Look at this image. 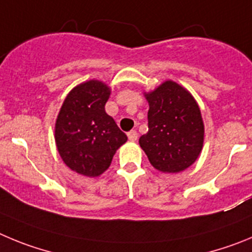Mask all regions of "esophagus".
Wrapping results in <instances>:
<instances>
[{
  "label": "esophagus",
  "mask_w": 252,
  "mask_h": 252,
  "mask_svg": "<svg viewBox=\"0 0 252 252\" xmlns=\"http://www.w3.org/2000/svg\"><path fill=\"white\" fill-rule=\"evenodd\" d=\"M128 138L129 140H131V142H135V140L138 139V133L135 130H130L128 133Z\"/></svg>",
  "instance_id": "34e87169"
}]
</instances>
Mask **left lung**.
<instances>
[{"instance_id": "left-lung-1", "label": "left lung", "mask_w": 252, "mask_h": 252, "mask_svg": "<svg viewBox=\"0 0 252 252\" xmlns=\"http://www.w3.org/2000/svg\"><path fill=\"white\" fill-rule=\"evenodd\" d=\"M143 94L149 104L148 131L139 138V146L159 172L185 171L199 157L205 140V124L196 99L173 80Z\"/></svg>"}]
</instances>
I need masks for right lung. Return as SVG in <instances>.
Wrapping results in <instances>:
<instances>
[{"label":"right lung","instance_id":"obj_1","mask_svg":"<svg viewBox=\"0 0 252 252\" xmlns=\"http://www.w3.org/2000/svg\"><path fill=\"white\" fill-rule=\"evenodd\" d=\"M112 89L100 80H88L66 95L55 123V143L61 159L81 176L99 177L109 168L118 148L128 140L105 104Z\"/></svg>","mask_w":252,"mask_h":252}]
</instances>
